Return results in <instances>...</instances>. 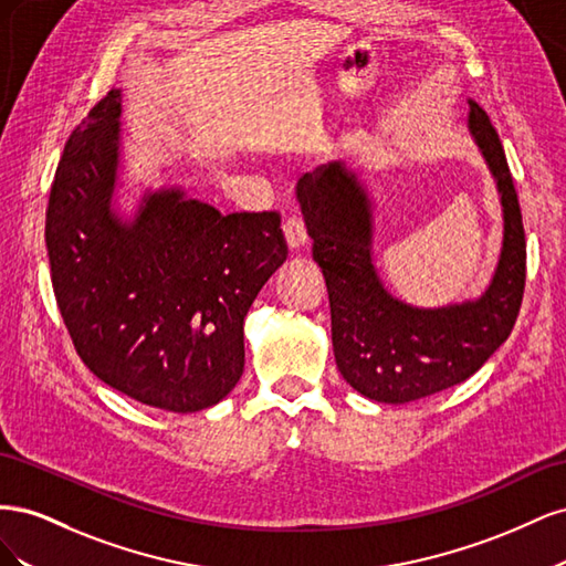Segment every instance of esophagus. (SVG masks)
<instances>
[{"instance_id":"1","label":"esophagus","mask_w":566,"mask_h":566,"mask_svg":"<svg viewBox=\"0 0 566 566\" xmlns=\"http://www.w3.org/2000/svg\"><path fill=\"white\" fill-rule=\"evenodd\" d=\"M283 233H285V241L293 250H300L306 243V227L304 221L297 214H290L283 221Z\"/></svg>"}]
</instances>
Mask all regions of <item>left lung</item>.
I'll return each mask as SVG.
<instances>
[{
    "label": "left lung",
    "mask_w": 566,
    "mask_h": 566,
    "mask_svg": "<svg viewBox=\"0 0 566 566\" xmlns=\"http://www.w3.org/2000/svg\"><path fill=\"white\" fill-rule=\"evenodd\" d=\"M468 127L503 205V250L486 293L474 302L418 310L391 297L373 266L370 200L342 163L297 181L314 262L331 300L337 368L358 394L408 403L465 382L499 349L517 321L526 281V241L505 150L482 106L470 101Z\"/></svg>",
    "instance_id": "8db88e82"
}]
</instances>
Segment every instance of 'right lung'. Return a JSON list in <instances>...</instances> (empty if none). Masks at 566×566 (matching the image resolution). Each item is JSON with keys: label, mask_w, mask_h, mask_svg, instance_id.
I'll return each mask as SVG.
<instances>
[{"label": "right lung", "mask_w": 566, "mask_h": 566, "mask_svg": "<svg viewBox=\"0 0 566 566\" xmlns=\"http://www.w3.org/2000/svg\"><path fill=\"white\" fill-rule=\"evenodd\" d=\"M119 90L67 139L51 184V283L73 345L98 380L172 413L219 403L245 366L243 321L287 256L279 212L221 214L181 188L111 210Z\"/></svg>", "instance_id": "right-lung-1"}]
</instances>
